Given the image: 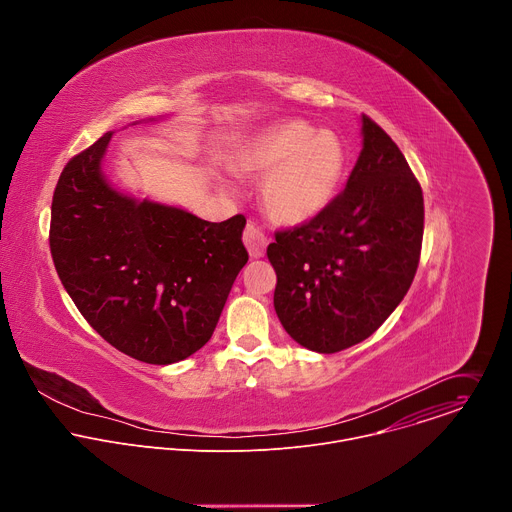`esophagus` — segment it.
Segmentation results:
<instances>
[{
    "mask_svg": "<svg viewBox=\"0 0 512 512\" xmlns=\"http://www.w3.org/2000/svg\"><path fill=\"white\" fill-rule=\"evenodd\" d=\"M243 243H245V247H247V251L253 259H259V257L265 255L267 237L255 225H247V229L243 233Z\"/></svg>",
    "mask_w": 512,
    "mask_h": 512,
    "instance_id": "1",
    "label": "esophagus"
}]
</instances>
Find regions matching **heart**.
I'll return each instance as SVG.
<instances>
[{
    "label": "heart",
    "mask_w": 512,
    "mask_h": 512,
    "mask_svg": "<svg viewBox=\"0 0 512 512\" xmlns=\"http://www.w3.org/2000/svg\"><path fill=\"white\" fill-rule=\"evenodd\" d=\"M229 166L243 176H265L261 204L273 223L302 227L336 198L346 152L334 131H314L304 121H283L241 143Z\"/></svg>",
    "instance_id": "b5f03b06"
}]
</instances>
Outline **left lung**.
<instances>
[{
    "label": "left lung",
    "instance_id": "left-lung-1",
    "mask_svg": "<svg viewBox=\"0 0 512 512\" xmlns=\"http://www.w3.org/2000/svg\"><path fill=\"white\" fill-rule=\"evenodd\" d=\"M346 188L312 223L267 247L273 306L308 350L340 352L369 338L401 304L417 271L423 194L397 143L367 115Z\"/></svg>",
    "mask_w": 512,
    "mask_h": 512
}]
</instances>
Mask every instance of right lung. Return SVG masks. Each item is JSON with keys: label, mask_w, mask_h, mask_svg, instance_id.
Returning <instances> with one entry per match:
<instances>
[{"label": "right lung", "mask_w": 512, "mask_h": 512, "mask_svg": "<svg viewBox=\"0 0 512 512\" xmlns=\"http://www.w3.org/2000/svg\"><path fill=\"white\" fill-rule=\"evenodd\" d=\"M158 121V119H143ZM113 131L62 170L50 218V253L66 294L123 354L172 364L212 336L249 255L245 216L196 214L117 190L103 172Z\"/></svg>", "instance_id": "right-lung-1"}]
</instances>
